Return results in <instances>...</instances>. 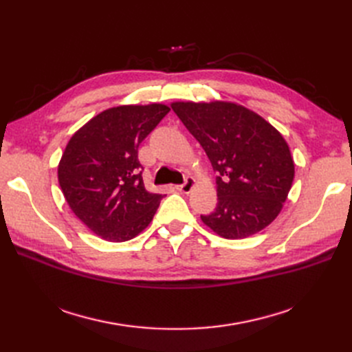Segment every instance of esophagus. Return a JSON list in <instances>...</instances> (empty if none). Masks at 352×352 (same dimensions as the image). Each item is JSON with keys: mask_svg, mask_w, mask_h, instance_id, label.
Masks as SVG:
<instances>
[{"mask_svg": "<svg viewBox=\"0 0 352 352\" xmlns=\"http://www.w3.org/2000/svg\"><path fill=\"white\" fill-rule=\"evenodd\" d=\"M194 186H195V179L194 177H186L185 182L182 185H177L176 189L182 194H189L190 190L194 189Z\"/></svg>", "mask_w": 352, "mask_h": 352, "instance_id": "obj_1", "label": "esophagus"}]
</instances>
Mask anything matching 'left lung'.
<instances>
[{
    "instance_id": "1",
    "label": "left lung",
    "mask_w": 352,
    "mask_h": 352,
    "mask_svg": "<svg viewBox=\"0 0 352 352\" xmlns=\"http://www.w3.org/2000/svg\"><path fill=\"white\" fill-rule=\"evenodd\" d=\"M217 172V207L201 216L226 239L248 238L278 217L295 175L283 136L243 105L212 101L172 102Z\"/></svg>"
}]
</instances>
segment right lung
Wrapping results in <instances>:
<instances>
[{"label":"right lung","mask_w":352,"mask_h":352,"mask_svg":"<svg viewBox=\"0 0 352 352\" xmlns=\"http://www.w3.org/2000/svg\"><path fill=\"white\" fill-rule=\"evenodd\" d=\"M168 111L157 102L119 105L70 138L58 184L72 211L95 235L124 242L151 223L163 195L145 189L138 148Z\"/></svg>","instance_id":"add662e5"}]
</instances>
